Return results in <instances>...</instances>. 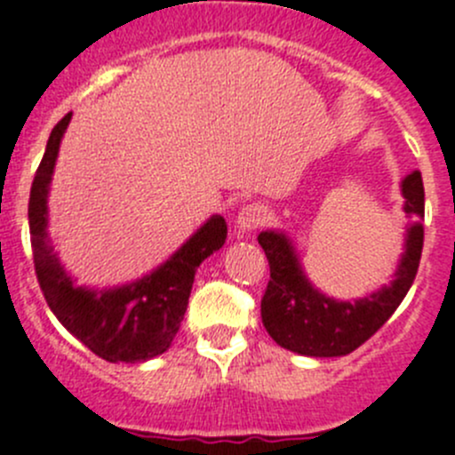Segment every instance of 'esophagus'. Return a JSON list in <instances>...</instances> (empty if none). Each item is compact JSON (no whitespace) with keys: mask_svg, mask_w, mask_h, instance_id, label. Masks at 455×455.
<instances>
[{"mask_svg":"<svg viewBox=\"0 0 455 455\" xmlns=\"http://www.w3.org/2000/svg\"><path fill=\"white\" fill-rule=\"evenodd\" d=\"M266 216H268V210H266L264 205H259V203H250V205H245L243 210L239 212V216H236V230H257V228H261V225L266 223Z\"/></svg>","mask_w":455,"mask_h":455,"instance_id":"1","label":"esophagus"}]
</instances>
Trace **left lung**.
Masks as SVG:
<instances>
[{
    "mask_svg": "<svg viewBox=\"0 0 455 455\" xmlns=\"http://www.w3.org/2000/svg\"><path fill=\"white\" fill-rule=\"evenodd\" d=\"M402 194L406 198L403 212L415 223L408 228L406 252L393 284L356 302H336L318 293L304 277L284 235L261 232L257 236L270 266L268 286L261 298V323L275 343L304 356H345L388 323L412 286L422 257L424 185L419 171L403 178Z\"/></svg>",
    "mask_w": 455,
    "mask_h": 455,
    "instance_id": "8db88e82",
    "label": "left lung"
}]
</instances>
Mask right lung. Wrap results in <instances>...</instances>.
Wrapping results in <instances>:
<instances>
[{"label": "right lung", "mask_w": 455, "mask_h": 455, "mask_svg": "<svg viewBox=\"0 0 455 455\" xmlns=\"http://www.w3.org/2000/svg\"><path fill=\"white\" fill-rule=\"evenodd\" d=\"M69 119L72 112L53 126L28 198V232L37 282L62 327L97 356L110 363L148 361L166 352L176 339L189 304L196 268L225 243L228 223L223 216H212L164 266L140 282L108 291L74 286L47 236L49 182Z\"/></svg>", "instance_id": "obj_1"}]
</instances>
